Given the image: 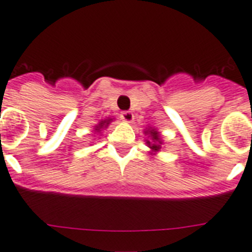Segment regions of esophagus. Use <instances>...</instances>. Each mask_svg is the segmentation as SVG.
<instances>
[{"label":"esophagus","mask_w":252,"mask_h":252,"mask_svg":"<svg viewBox=\"0 0 252 252\" xmlns=\"http://www.w3.org/2000/svg\"><path fill=\"white\" fill-rule=\"evenodd\" d=\"M121 118H122V121L126 122V123H131L133 119H134V114H133L131 112H129V110H126V112L122 113Z\"/></svg>","instance_id":"34e87169"}]
</instances>
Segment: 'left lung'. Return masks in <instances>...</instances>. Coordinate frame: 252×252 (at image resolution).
<instances>
[{"instance_id": "obj_1", "label": "left lung", "mask_w": 252, "mask_h": 252, "mask_svg": "<svg viewBox=\"0 0 252 252\" xmlns=\"http://www.w3.org/2000/svg\"><path fill=\"white\" fill-rule=\"evenodd\" d=\"M149 135L152 137V139L154 140L156 143H153V144H151V142H148L149 147H151L153 151H159L162 147H160V142H159V135H158V131L156 130H151V133H149Z\"/></svg>"}]
</instances>
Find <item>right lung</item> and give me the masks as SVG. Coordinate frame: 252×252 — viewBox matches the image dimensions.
I'll use <instances>...</instances> for the list:
<instances>
[{"label":"right lung","instance_id":"right-lung-1","mask_svg":"<svg viewBox=\"0 0 252 252\" xmlns=\"http://www.w3.org/2000/svg\"><path fill=\"white\" fill-rule=\"evenodd\" d=\"M109 122H110V119H109V121H104V122H101V123L99 124L98 126H96V129H98V130H99V129H100L101 126H108V124H109Z\"/></svg>","mask_w":252,"mask_h":252}]
</instances>
